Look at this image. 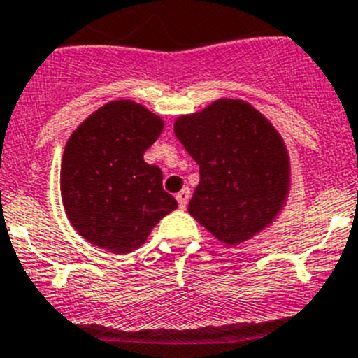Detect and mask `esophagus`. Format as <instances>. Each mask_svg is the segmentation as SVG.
Here are the masks:
<instances>
[{"instance_id":"obj_1","label":"esophagus","mask_w":358,"mask_h":358,"mask_svg":"<svg viewBox=\"0 0 358 358\" xmlns=\"http://www.w3.org/2000/svg\"><path fill=\"white\" fill-rule=\"evenodd\" d=\"M177 203H179V207H181V209H185L186 206H188V200H189V189L188 188H185V189H181V192L177 193Z\"/></svg>"}]
</instances>
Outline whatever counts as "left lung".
Returning a JSON list of instances; mask_svg holds the SVG:
<instances>
[{
	"label": "left lung",
	"mask_w": 358,
	"mask_h": 358,
	"mask_svg": "<svg viewBox=\"0 0 358 358\" xmlns=\"http://www.w3.org/2000/svg\"><path fill=\"white\" fill-rule=\"evenodd\" d=\"M176 137L200 166L188 210L217 241L236 246L267 227L283 207L290 163L274 126L241 100H217L182 115Z\"/></svg>",
	"instance_id": "8db88e82"
}]
</instances>
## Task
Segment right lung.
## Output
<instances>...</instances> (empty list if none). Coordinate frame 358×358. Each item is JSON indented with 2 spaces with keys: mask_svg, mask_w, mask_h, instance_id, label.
<instances>
[{
  "mask_svg": "<svg viewBox=\"0 0 358 358\" xmlns=\"http://www.w3.org/2000/svg\"><path fill=\"white\" fill-rule=\"evenodd\" d=\"M162 130L158 115L117 100L98 108L68 138L61 199L75 230L94 246L130 253L177 207L163 189L159 166L144 162Z\"/></svg>",
  "mask_w": 358,
  "mask_h": 358,
  "instance_id": "obj_1",
  "label": "right lung"
}]
</instances>
